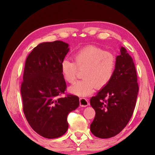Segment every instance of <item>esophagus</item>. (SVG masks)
Returning a JSON list of instances; mask_svg holds the SVG:
<instances>
[{"label": "esophagus", "instance_id": "1", "mask_svg": "<svg viewBox=\"0 0 155 155\" xmlns=\"http://www.w3.org/2000/svg\"><path fill=\"white\" fill-rule=\"evenodd\" d=\"M79 104H80V105L81 107H87L89 104L87 99H86V98H84V97L79 98Z\"/></svg>", "mask_w": 155, "mask_h": 155}]
</instances>
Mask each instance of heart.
Instances as JSON below:
<instances>
[{"mask_svg":"<svg viewBox=\"0 0 155 155\" xmlns=\"http://www.w3.org/2000/svg\"><path fill=\"white\" fill-rule=\"evenodd\" d=\"M73 60H63L61 69L64 79L70 84L76 80L78 70H83V79L69 88L70 92L76 95L85 96L92 93L96 87H105L114 75L115 55L97 46H89L79 50L74 54Z\"/></svg>","mask_w":155,"mask_h":155,"instance_id":"heart-1","label":"heart"}]
</instances>
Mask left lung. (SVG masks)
Returning a JSON list of instances; mask_svg holds the SVG:
<instances>
[{
    "mask_svg": "<svg viewBox=\"0 0 155 155\" xmlns=\"http://www.w3.org/2000/svg\"><path fill=\"white\" fill-rule=\"evenodd\" d=\"M120 52L113 78L90 100L96 112L91 131L100 138L119 134L130 121L137 103L139 87L133 59L125 48Z\"/></svg>",
    "mask_w": 155,
    "mask_h": 155,
    "instance_id": "left-lung-1",
    "label": "left lung"
}]
</instances>
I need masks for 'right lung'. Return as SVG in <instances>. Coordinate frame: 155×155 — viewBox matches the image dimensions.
<instances>
[{
	"label": "right lung",
	"mask_w": 155,
	"mask_h": 155,
	"mask_svg": "<svg viewBox=\"0 0 155 155\" xmlns=\"http://www.w3.org/2000/svg\"><path fill=\"white\" fill-rule=\"evenodd\" d=\"M68 46L61 41L41 43L26 60L21 86L23 112L31 127L46 138L66 133L67 116L79 105L78 96L65 92L61 64Z\"/></svg>",
	"instance_id": "1"
}]
</instances>
